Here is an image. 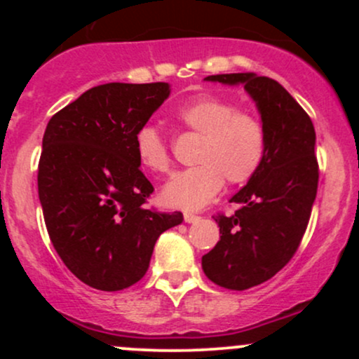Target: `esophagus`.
I'll return each instance as SVG.
<instances>
[{"label": "esophagus", "instance_id": "1", "mask_svg": "<svg viewBox=\"0 0 359 359\" xmlns=\"http://www.w3.org/2000/svg\"><path fill=\"white\" fill-rule=\"evenodd\" d=\"M184 221L189 222V224H194V222H199L201 217L196 216V214H192V212H185L184 214Z\"/></svg>", "mask_w": 359, "mask_h": 359}]
</instances>
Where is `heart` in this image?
<instances>
[{
    "label": "heart",
    "instance_id": "b5f03b06",
    "mask_svg": "<svg viewBox=\"0 0 359 359\" xmlns=\"http://www.w3.org/2000/svg\"><path fill=\"white\" fill-rule=\"evenodd\" d=\"M180 125L201 135L196 162L172 177L162 189L168 208L197 211L229 184L248 182L262 167L266 151L265 128L253 114L238 111L221 97L201 96L180 106L175 113ZM135 154L147 170L163 174L170 168V155L158 128L145 125L135 135Z\"/></svg>",
    "mask_w": 359,
    "mask_h": 359
}]
</instances>
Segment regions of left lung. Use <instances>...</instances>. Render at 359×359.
I'll use <instances>...</instances> for the list:
<instances>
[{"label":"left lung","mask_w":359,"mask_h":359,"mask_svg":"<svg viewBox=\"0 0 359 359\" xmlns=\"http://www.w3.org/2000/svg\"><path fill=\"white\" fill-rule=\"evenodd\" d=\"M204 81L243 86L265 128L262 167L229 199L236 211L214 217L221 240L203 257L204 273L216 285L246 290L282 270L306 233L319 180L316 131L299 102L270 77L243 72Z\"/></svg>","instance_id":"obj_1"}]
</instances>
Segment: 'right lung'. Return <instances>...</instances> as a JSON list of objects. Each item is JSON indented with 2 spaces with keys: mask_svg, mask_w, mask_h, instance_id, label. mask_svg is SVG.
<instances>
[{
  "mask_svg": "<svg viewBox=\"0 0 359 359\" xmlns=\"http://www.w3.org/2000/svg\"><path fill=\"white\" fill-rule=\"evenodd\" d=\"M168 96V82L96 86L45 130L39 197L48 236L65 266L97 290L137 283L160 234L184 221L143 205L154 185L135 154V135Z\"/></svg>",
  "mask_w": 359,
  "mask_h": 359,
  "instance_id": "add662e5",
  "label": "right lung"
}]
</instances>
